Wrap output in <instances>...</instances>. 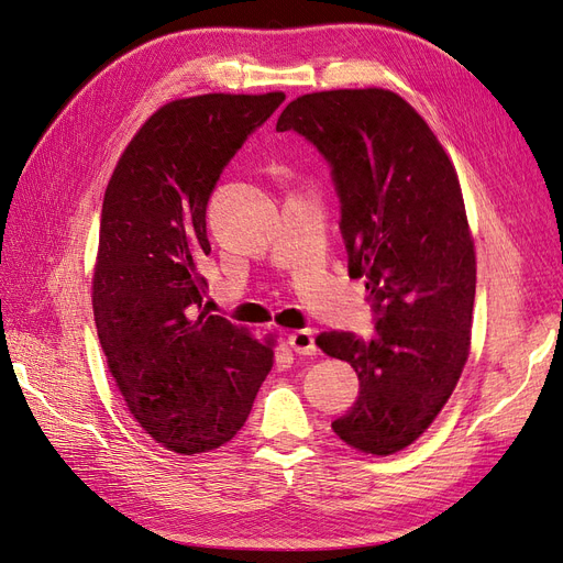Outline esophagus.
<instances>
[{"instance_id":"esophagus-1","label":"esophagus","mask_w":563,"mask_h":563,"mask_svg":"<svg viewBox=\"0 0 563 563\" xmlns=\"http://www.w3.org/2000/svg\"><path fill=\"white\" fill-rule=\"evenodd\" d=\"M288 345L294 347L296 354L312 356L317 354V343H314V331L312 329H300L288 335Z\"/></svg>"}]
</instances>
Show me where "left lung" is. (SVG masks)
Listing matches in <instances>:
<instances>
[{"mask_svg": "<svg viewBox=\"0 0 563 563\" xmlns=\"http://www.w3.org/2000/svg\"><path fill=\"white\" fill-rule=\"evenodd\" d=\"M291 129L333 168L350 277H366L378 312L371 343L317 335L360 376V397L331 428L356 451L391 455L434 422L470 354L476 255L463 190L434 131L395 91L298 96L277 119Z\"/></svg>", "mask_w": 563, "mask_h": 563, "instance_id": "1", "label": "left lung"}]
</instances>
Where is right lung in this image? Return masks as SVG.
I'll return each mask as SVG.
<instances>
[{
	"label": "right lung",
	"instance_id": "1",
	"mask_svg": "<svg viewBox=\"0 0 563 563\" xmlns=\"http://www.w3.org/2000/svg\"><path fill=\"white\" fill-rule=\"evenodd\" d=\"M286 96L203 93L135 131L103 197L93 319L117 389L164 449L207 453L244 428L275 340L201 310L207 203L234 152Z\"/></svg>",
	"mask_w": 563,
	"mask_h": 563
}]
</instances>
